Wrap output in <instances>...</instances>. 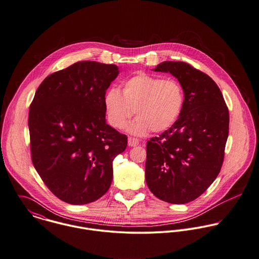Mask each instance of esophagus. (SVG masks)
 <instances>
[{
	"mask_svg": "<svg viewBox=\"0 0 259 259\" xmlns=\"http://www.w3.org/2000/svg\"><path fill=\"white\" fill-rule=\"evenodd\" d=\"M139 139H136V138H133V137H129L128 138V145L130 147H135L137 145H139Z\"/></svg>",
	"mask_w": 259,
	"mask_h": 259,
	"instance_id": "obj_1",
	"label": "esophagus"
}]
</instances>
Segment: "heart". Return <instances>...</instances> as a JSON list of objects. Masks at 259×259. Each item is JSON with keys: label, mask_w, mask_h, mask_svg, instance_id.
<instances>
[{"label": "heart", "mask_w": 259, "mask_h": 259, "mask_svg": "<svg viewBox=\"0 0 259 259\" xmlns=\"http://www.w3.org/2000/svg\"><path fill=\"white\" fill-rule=\"evenodd\" d=\"M184 102V93L175 79L138 73L127 79L122 93L117 88L107 91L104 105L109 124L123 129L133 114L138 117L129 126V131L143 135L150 129L162 132L178 119Z\"/></svg>", "instance_id": "heart-1"}]
</instances>
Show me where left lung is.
Returning a JSON list of instances; mask_svg holds the SVG:
<instances>
[{"mask_svg":"<svg viewBox=\"0 0 259 259\" xmlns=\"http://www.w3.org/2000/svg\"><path fill=\"white\" fill-rule=\"evenodd\" d=\"M153 71L179 81L184 102L176 122L147 142L146 183L157 198L184 204L199 197L220 172L229 113L216 83L187 63L165 61Z\"/></svg>","mask_w":259,"mask_h":259,"instance_id":"obj_1","label":"left lung"}]
</instances>
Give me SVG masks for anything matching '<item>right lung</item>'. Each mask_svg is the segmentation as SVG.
<instances>
[{
  "mask_svg": "<svg viewBox=\"0 0 259 259\" xmlns=\"http://www.w3.org/2000/svg\"><path fill=\"white\" fill-rule=\"evenodd\" d=\"M119 68L77 62L48 76L29 111L31 153L38 174L59 199L73 205L96 201L108 191L113 160L127 137L106 122V90Z\"/></svg>",
  "mask_w": 259,
  "mask_h": 259,
  "instance_id": "right-lung-1",
  "label": "right lung"
}]
</instances>
